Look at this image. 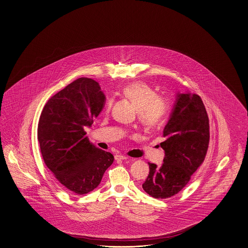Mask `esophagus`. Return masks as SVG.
I'll list each match as a JSON object with an SVG mask.
<instances>
[{
	"label": "esophagus",
	"instance_id": "34e87169",
	"mask_svg": "<svg viewBox=\"0 0 248 248\" xmlns=\"http://www.w3.org/2000/svg\"><path fill=\"white\" fill-rule=\"evenodd\" d=\"M115 160H124V159H127L128 157L126 156H124V155H122V154H117V155H115Z\"/></svg>",
	"mask_w": 248,
	"mask_h": 248
}]
</instances>
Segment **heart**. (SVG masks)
I'll return each mask as SVG.
<instances>
[{"instance_id":"obj_1","label":"heart","mask_w":248,"mask_h":248,"mask_svg":"<svg viewBox=\"0 0 248 248\" xmlns=\"http://www.w3.org/2000/svg\"><path fill=\"white\" fill-rule=\"evenodd\" d=\"M124 96L133 103L139 113L141 124L148 127L157 125L163 120L168 112L169 105L163 97L157 96L151 86L142 82H133L123 90ZM111 100L108 103V109L111 108Z\"/></svg>"}]
</instances>
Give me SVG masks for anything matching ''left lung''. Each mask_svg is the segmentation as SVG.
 <instances>
[{
  "label": "left lung",
  "mask_w": 248,
  "mask_h": 248,
  "mask_svg": "<svg viewBox=\"0 0 248 248\" xmlns=\"http://www.w3.org/2000/svg\"><path fill=\"white\" fill-rule=\"evenodd\" d=\"M165 151L162 166L149 163L150 173L142 188L156 199L179 193L205 158L210 141V125L200 96L177 94L175 107L164 128Z\"/></svg>",
  "instance_id": "obj_1"
}]
</instances>
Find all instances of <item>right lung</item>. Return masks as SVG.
<instances>
[{"mask_svg": "<svg viewBox=\"0 0 248 248\" xmlns=\"http://www.w3.org/2000/svg\"><path fill=\"white\" fill-rule=\"evenodd\" d=\"M105 95L94 79L79 78L57 92L43 108L37 140L44 162L71 193L82 195L98 186L114 156L93 145L84 128L101 112Z\"/></svg>", "mask_w": 248, "mask_h": 248, "instance_id": "add662e5", "label": "right lung"}]
</instances>
